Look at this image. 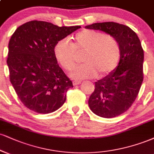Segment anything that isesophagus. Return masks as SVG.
<instances>
[{"label":"esophagus","mask_w":154,"mask_h":154,"mask_svg":"<svg viewBox=\"0 0 154 154\" xmlns=\"http://www.w3.org/2000/svg\"><path fill=\"white\" fill-rule=\"evenodd\" d=\"M73 85L74 86H76V85H79L81 83V82L80 81H73Z\"/></svg>","instance_id":"1"}]
</instances>
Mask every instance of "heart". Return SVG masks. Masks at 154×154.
Returning a JSON list of instances; mask_svg holds the SVG:
<instances>
[{
    "mask_svg": "<svg viewBox=\"0 0 154 154\" xmlns=\"http://www.w3.org/2000/svg\"><path fill=\"white\" fill-rule=\"evenodd\" d=\"M54 57L66 71H71L77 64V56L85 53V63L71 73L74 79L94 78L97 74L103 77L118 66L120 59V44L114 36L95 30L85 29L77 33L72 44L62 39L54 47Z\"/></svg>",
    "mask_w": 154,
    "mask_h": 154,
    "instance_id": "obj_1",
    "label": "heart"
}]
</instances>
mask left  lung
I'll list each match as a JSON object with an SVG mask.
<instances>
[{
  "mask_svg": "<svg viewBox=\"0 0 154 154\" xmlns=\"http://www.w3.org/2000/svg\"><path fill=\"white\" fill-rule=\"evenodd\" d=\"M85 29L100 30L114 36L120 44V59L110 74L95 82L88 105L94 113L115 118L129 109L139 92L143 79V50L140 39L131 28L115 22L95 23Z\"/></svg>",
  "mask_w": 154,
  "mask_h": 154,
  "instance_id": "8db88e82",
  "label": "left lung"
}]
</instances>
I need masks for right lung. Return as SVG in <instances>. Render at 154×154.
I'll list each match as a JSON object with an SVG mask.
<instances>
[{
  "label": "right lung",
  "mask_w": 154,
  "mask_h": 154,
  "mask_svg": "<svg viewBox=\"0 0 154 154\" xmlns=\"http://www.w3.org/2000/svg\"><path fill=\"white\" fill-rule=\"evenodd\" d=\"M80 28L31 21L18 27L11 37L7 58L10 81L29 110L47 114L64 103L73 85L57 64L54 50L57 42Z\"/></svg>",
  "instance_id": "obj_1"
}]
</instances>
